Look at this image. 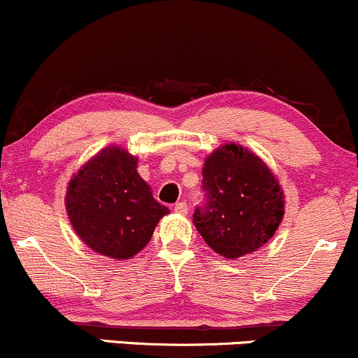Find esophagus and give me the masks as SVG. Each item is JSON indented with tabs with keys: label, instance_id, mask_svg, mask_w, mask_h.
<instances>
[{
	"label": "esophagus",
	"instance_id": "esophagus-1",
	"mask_svg": "<svg viewBox=\"0 0 358 358\" xmlns=\"http://www.w3.org/2000/svg\"><path fill=\"white\" fill-rule=\"evenodd\" d=\"M174 211L179 213V215H187V204L186 201H180V203L174 204Z\"/></svg>",
	"mask_w": 358,
	"mask_h": 358
}]
</instances>
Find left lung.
<instances>
[{"label":"left lung","mask_w":358,"mask_h":358,"mask_svg":"<svg viewBox=\"0 0 358 358\" xmlns=\"http://www.w3.org/2000/svg\"><path fill=\"white\" fill-rule=\"evenodd\" d=\"M206 203L192 223L216 254L238 259L257 252L274 236L284 216V192L259 155L224 143L204 160Z\"/></svg>","instance_id":"1"}]
</instances>
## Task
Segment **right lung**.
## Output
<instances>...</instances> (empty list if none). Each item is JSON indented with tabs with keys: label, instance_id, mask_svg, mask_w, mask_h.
Segmentation results:
<instances>
[{
	"label": "right lung",
	"instance_id": "right-lung-1",
	"mask_svg": "<svg viewBox=\"0 0 358 358\" xmlns=\"http://www.w3.org/2000/svg\"><path fill=\"white\" fill-rule=\"evenodd\" d=\"M138 159L122 147H106L72 176L66 210L72 228L87 247L125 260L150 242L169 208L152 196L136 172Z\"/></svg>",
	"mask_w": 358,
	"mask_h": 358
}]
</instances>
